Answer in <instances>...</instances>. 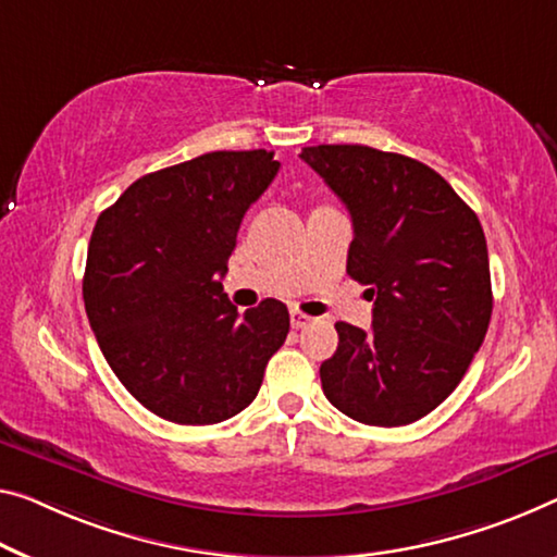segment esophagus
Masks as SVG:
<instances>
[{"label":"esophagus","instance_id":"esophagus-1","mask_svg":"<svg viewBox=\"0 0 557 557\" xmlns=\"http://www.w3.org/2000/svg\"><path fill=\"white\" fill-rule=\"evenodd\" d=\"M308 323H311V315L296 311V308H294V311H290V326L304 329V326H308Z\"/></svg>","mask_w":557,"mask_h":557}]
</instances>
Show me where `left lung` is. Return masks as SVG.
Listing matches in <instances>:
<instances>
[{
  "mask_svg": "<svg viewBox=\"0 0 557 557\" xmlns=\"http://www.w3.org/2000/svg\"><path fill=\"white\" fill-rule=\"evenodd\" d=\"M301 159L346 203V271L373 298L371 329L336 323L323 393L358 423H413L456 391L491 323L481 221L446 178L404 153L321 144Z\"/></svg>",
  "mask_w": 557,
  "mask_h": 557,
  "instance_id": "left-lung-1",
  "label": "left lung"
}]
</instances>
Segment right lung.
Listing matches in <instances>:
<instances>
[{
  "label": "right lung",
  "mask_w": 557,
  "mask_h": 557,
  "mask_svg": "<svg viewBox=\"0 0 557 557\" xmlns=\"http://www.w3.org/2000/svg\"><path fill=\"white\" fill-rule=\"evenodd\" d=\"M273 151H211L153 171L101 211L84 306L111 371L171 423L242 413L284 346L288 308L267 298L244 315L219 278L244 213L278 171Z\"/></svg>",
  "instance_id": "obj_1"
}]
</instances>
